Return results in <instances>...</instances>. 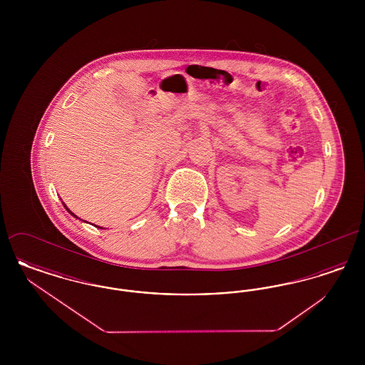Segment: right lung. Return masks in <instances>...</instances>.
Returning a JSON list of instances; mask_svg holds the SVG:
<instances>
[{
	"instance_id": "1",
	"label": "right lung",
	"mask_w": 365,
	"mask_h": 365,
	"mask_svg": "<svg viewBox=\"0 0 365 365\" xmlns=\"http://www.w3.org/2000/svg\"><path fill=\"white\" fill-rule=\"evenodd\" d=\"M64 207H66V205H64ZM67 209V210H68V212H70L71 215H72V216H75V215H73V213H72V212H71L70 209L68 208H66ZM75 217H76V216H75ZM100 228H101V227H100Z\"/></svg>"
}]
</instances>
